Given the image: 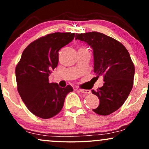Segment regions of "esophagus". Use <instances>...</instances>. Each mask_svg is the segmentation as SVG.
Wrapping results in <instances>:
<instances>
[{"instance_id":"obj_1","label":"esophagus","mask_w":149,"mask_h":149,"mask_svg":"<svg viewBox=\"0 0 149 149\" xmlns=\"http://www.w3.org/2000/svg\"><path fill=\"white\" fill-rule=\"evenodd\" d=\"M79 91L81 92V93L84 94H90L91 91L90 90H82V89H79Z\"/></svg>"}]
</instances>
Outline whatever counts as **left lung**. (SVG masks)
Segmentation results:
<instances>
[{
	"instance_id": "8db88e82",
	"label": "left lung",
	"mask_w": 149,
	"mask_h": 149,
	"mask_svg": "<svg viewBox=\"0 0 149 149\" xmlns=\"http://www.w3.org/2000/svg\"><path fill=\"white\" fill-rule=\"evenodd\" d=\"M76 40L86 42L92 48L94 71L97 77H104L102 88L92 94L100 99V104L93 111L108 116L124 104L133 86L134 66L125 47L120 42L99 32L76 33Z\"/></svg>"
}]
</instances>
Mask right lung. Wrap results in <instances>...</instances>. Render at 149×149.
<instances>
[{"label": "right lung", "mask_w": 149, "mask_h": 149, "mask_svg": "<svg viewBox=\"0 0 149 149\" xmlns=\"http://www.w3.org/2000/svg\"><path fill=\"white\" fill-rule=\"evenodd\" d=\"M74 33L56 32L37 39L22 54L15 69L17 90L32 113L48 119L61 111L65 97L73 91L67 85L60 88L49 83L48 77L57 66L59 50L73 40Z\"/></svg>", "instance_id": "add662e5"}]
</instances>
